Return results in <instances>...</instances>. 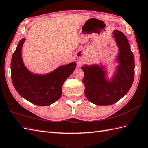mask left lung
<instances>
[{
    "mask_svg": "<svg viewBox=\"0 0 148 148\" xmlns=\"http://www.w3.org/2000/svg\"><path fill=\"white\" fill-rule=\"evenodd\" d=\"M113 35L119 50L116 57L119 65L113 76L108 79L106 69L101 64L81 67L84 73V94L89 101L97 105L117 102L127 93L134 78V58L127 38L117 30L113 31Z\"/></svg>",
    "mask_w": 148,
    "mask_h": 148,
    "instance_id": "8db88e82",
    "label": "left lung"
}]
</instances>
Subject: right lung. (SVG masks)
I'll return each mask as SVG.
<instances>
[{
	"mask_svg": "<svg viewBox=\"0 0 148 148\" xmlns=\"http://www.w3.org/2000/svg\"><path fill=\"white\" fill-rule=\"evenodd\" d=\"M25 40L24 38L19 41L12 57L13 85L17 92L28 101L40 106L50 105L60 98L63 84L75 70L76 64L73 62L60 66L45 74L32 73L22 58V47Z\"/></svg>",
	"mask_w": 148,
	"mask_h": 148,
	"instance_id": "1",
	"label": "right lung"
}]
</instances>
